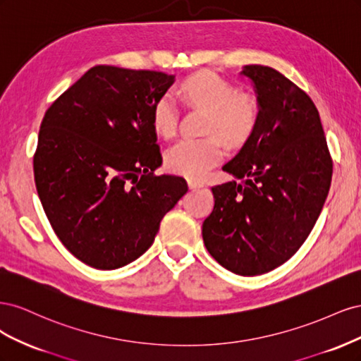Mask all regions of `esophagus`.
<instances>
[{"label":"esophagus","instance_id":"34e87169","mask_svg":"<svg viewBox=\"0 0 361 361\" xmlns=\"http://www.w3.org/2000/svg\"><path fill=\"white\" fill-rule=\"evenodd\" d=\"M187 182H188V187H190V190L203 188V187H204V182H203V180L194 179V178H188V179H187Z\"/></svg>","mask_w":361,"mask_h":361}]
</instances>
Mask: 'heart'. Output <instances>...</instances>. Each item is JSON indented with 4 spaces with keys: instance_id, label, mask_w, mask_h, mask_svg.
I'll return each instance as SVG.
<instances>
[{
    "instance_id": "1",
    "label": "heart",
    "mask_w": 361,
    "mask_h": 361,
    "mask_svg": "<svg viewBox=\"0 0 361 361\" xmlns=\"http://www.w3.org/2000/svg\"><path fill=\"white\" fill-rule=\"evenodd\" d=\"M185 104L206 110L204 138H185L167 152V166L183 176L200 178L223 157V140L238 146L253 134L259 120V105L251 94L236 93L235 85L211 71L185 78L178 89ZM178 106L173 97L162 94L152 108V125L164 138L178 130Z\"/></svg>"
}]
</instances>
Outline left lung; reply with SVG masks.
<instances>
[{"mask_svg": "<svg viewBox=\"0 0 361 361\" xmlns=\"http://www.w3.org/2000/svg\"><path fill=\"white\" fill-rule=\"evenodd\" d=\"M259 120L223 167L241 182L212 187L214 209L202 235L209 255L239 276H259L289 260L310 235L330 191L333 161L319 113L276 69L244 66Z\"/></svg>", "mask_w": 361, "mask_h": 361, "instance_id": "obj_1", "label": "left lung"}]
</instances>
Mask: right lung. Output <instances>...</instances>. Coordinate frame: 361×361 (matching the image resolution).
<instances>
[{
	"instance_id": "obj_1",
	"label": "right lung",
	"mask_w": 361,
	"mask_h": 361,
	"mask_svg": "<svg viewBox=\"0 0 361 361\" xmlns=\"http://www.w3.org/2000/svg\"><path fill=\"white\" fill-rule=\"evenodd\" d=\"M174 76L94 66L48 108L32 159L39 199L63 245L85 265L122 268L154 244L188 191L155 170L152 108Z\"/></svg>"
}]
</instances>
